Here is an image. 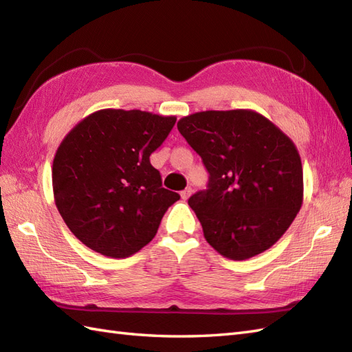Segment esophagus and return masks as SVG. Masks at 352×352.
Instances as JSON below:
<instances>
[{"mask_svg":"<svg viewBox=\"0 0 352 352\" xmlns=\"http://www.w3.org/2000/svg\"><path fill=\"white\" fill-rule=\"evenodd\" d=\"M192 189H190V187H187V189H184L183 192H182V198L186 201V199H189V196L192 195Z\"/></svg>","mask_w":352,"mask_h":352,"instance_id":"obj_1","label":"esophagus"}]
</instances>
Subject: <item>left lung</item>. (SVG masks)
<instances>
[{
    "label": "left lung",
    "instance_id": "left-lung-1",
    "mask_svg": "<svg viewBox=\"0 0 352 352\" xmlns=\"http://www.w3.org/2000/svg\"><path fill=\"white\" fill-rule=\"evenodd\" d=\"M210 178L189 206L220 255L243 261L287 232L303 204V168L296 144L250 109L204 111L177 122Z\"/></svg>",
    "mask_w": 352,
    "mask_h": 352
}]
</instances>
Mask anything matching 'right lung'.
Instances as JSON below:
<instances>
[{"instance_id":"1","label":"right lung","mask_w":352,"mask_h":352,"mask_svg":"<svg viewBox=\"0 0 352 352\" xmlns=\"http://www.w3.org/2000/svg\"><path fill=\"white\" fill-rule=\"evenodd\" d=\"M175 121L139 109H100L65 135L52 165L54 199L87 248L127 258L157 234L179 195L162 187L150 156Z\"/></svg>"}]
</instances>
